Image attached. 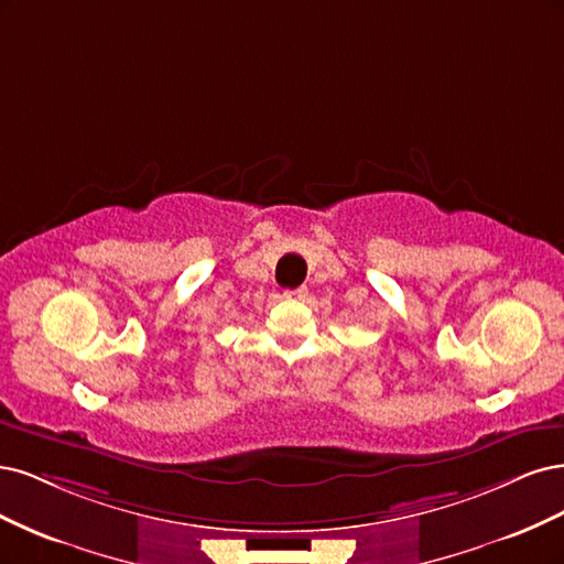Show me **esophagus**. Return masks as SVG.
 I'll return each mask as SVG.
<instances>
[{
  "mask_svg": "<svg viewBox=\"0 0 564 564\" xmlns=\"http://www.w3.org/2000/svg\"><path fill=\"white\" fill-rule=\"evenodd\" d=\"M283 297L288 300H304L306 297V288H295V290H285Z\"/></svg>",
  "mask_w": 564,
  "mask_h": 564,
  "instance_id": "34e87169",
  "label": "esophagus"
}]
</instances>
